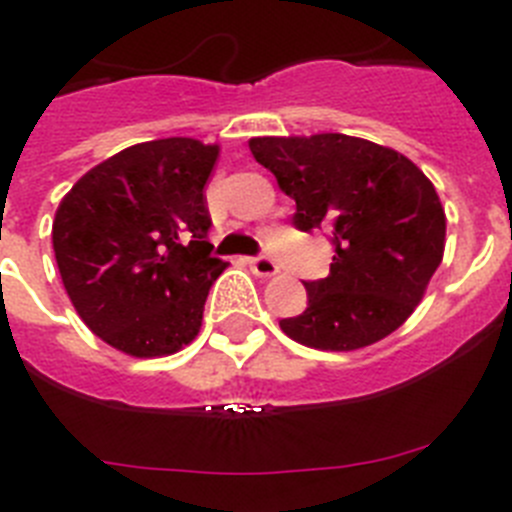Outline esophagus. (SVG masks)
Segmentation results:
<instances>
[{
  "mask_svg": "<svg viewBox=\"0 0 512 512\" xmlns=\"http://www.w3.org/2000/svg\"><path fill=\"white\" fill-rule=\"evenodd\" d=\"M248 266H251L253 274H259V277H274L279 271V264L271 256H253V259H248Z\"/></svg>",
  "mask_w": 512,
  "mask_h": 512,
  "instance_id": "34e87169",
  "label": "esophagus"
}]
</instances>
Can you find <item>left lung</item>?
Instances as JSON below:
<instances>
[{"instance_id": "obj_1", "label": "left lung", "mask_w": 512, "mask_h": 512, "mask_svg": "<svg viewBox=\"0 0 512 512\" xmlns=\"http://www.w3.org/2000/svg\"><path fill=\"white\" fill-rule=\"evenodd\" d=\"M251 153L295 200L292 225L328 230L333 264L310 279L307 310L279 320L292 341L354 351L410 318L443 259L446 215L433 184L405 158L364 138H251Z\"/></svg>"}]
</instances>
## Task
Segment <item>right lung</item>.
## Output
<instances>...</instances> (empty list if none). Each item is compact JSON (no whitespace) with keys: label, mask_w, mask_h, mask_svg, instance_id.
<instances>
[{"label":"right lung","mask_w":512,"mask_h":512,"mask_svg":"<svg viewBox=\"0 0 512 512\" xmlns=\"http://www.w3.org/2000/svg\"><path fill=\"white\" fill-rule=\"evenodd\" d=\"M217 146L194 138L138 143L94 166L53 220V251L76 312L130 356H164L202 325L225 269L212 256L205 187Z\"/></svg>","instance_id":"add662e5"}]
</instances>
